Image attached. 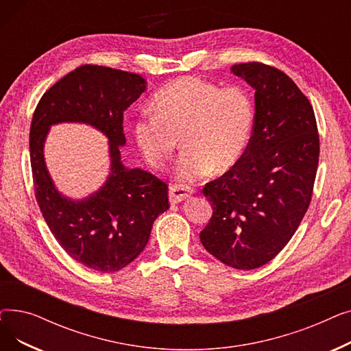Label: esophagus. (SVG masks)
<instances>
[{
	"mask_svg": "<svg viewBox=\"0 0 351 351\" xmlns=\"http://www.w3.org/2000/svg\"><path fill=\"white\" fill-rule=\"evenodd\" d=\"M192 195V189L188 185H183V183H175L169 188V200L171 204H179V202L185 200Z\"/></svg>",
	"mask_w": 351,
	"mask_h": 351,
	"instance_id": "1",
	"label": "esophagus"
}]
</instances>
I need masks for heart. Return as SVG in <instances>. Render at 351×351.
<instances>
[{"label":"heart","instance_id":"heart-1","mask_svg":"<svg viewBox=\"0 0 351 351\" xmlns=\"http://www.w3.org/2000/svg\"><path fill=\"white\" fill-rule=\"evenodd\" d=\"M134 125L141 152L154 168H165L183 147L176 173L192 180L226 172L241 160L252 139L254 105L241 85L220 86L193 77L179 78L162 89Z\"/></svg>","mask_w":351,"mask_h":351}]
</instances>
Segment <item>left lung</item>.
<instances>
[{
  "instance_id": "1",
  "label": "left lung",
  "mask_w": 351,
  "mask_h": 351,
  "mask_svg": "<svg viewBox=\"0 0 351 351\" xmlns=\"http://www.w3.org/2000/svg\"><path fill=\"white\" fill-rule=\"evenodd\" d=\"M254 92V123L243 158L208 182L209 223L204 247L242 270L269 263L289 243L304 217L319 165L315 110L290 77L262 62L232 66Z\"/></svg>"
}]
</instances>
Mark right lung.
<instances>
[{
	"label": "right lung",
	"instance_id": "1",
	"mask_svg": "<svg viewBox=\"0 0 351 351\" xmlns=\"http://www.w3.org/2000/svg\"><path fill=\"white\" fill-rule=\"evenodd\" d=\"M138 73L82 65L53 84L36 105L29 128L34 192L45 222L60 246L88 269L112 273L141 254L155 219L169 209L168 183L142 169H126L123 110L145 90ZM58 121H85L110 139L111 175L95 195L84 201L61 197L47 175L43 141Z\"/></svg>",
	"mask_w": 351,
	"mask_h": 351
}]
</instances>
